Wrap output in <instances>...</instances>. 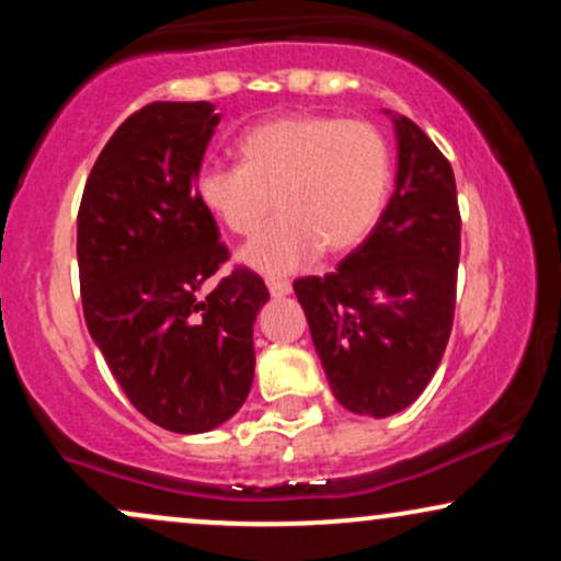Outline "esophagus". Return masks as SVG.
<instances>
[{"label": "esophagus", "mask_w": 561, "mask_h": 561, "mask_svg": "<svg viewBox=\"0 0 561 561\" xmlns=\"http://www.w3.org/2000/svg\"><path fill=\"white\" fill-rule=\"evenodd\" d=\"M266 285L272 298H285V295H289V282L285 279H266Z\"/></svg>", "instance_id": "esophagus-1"}]
</instances>
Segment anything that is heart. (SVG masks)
Instances as JSON below:
<instances>
[{
  "label": "heart",
  "instance_id": "b5f03b06",
  "mask_svg": "<svg viewBox=\"0 0 561 561\" xmlns=\"http://www.w3.org/2000/svg\"><path fill=\"white\" fill-rule=\"evenodd\" d=\"M242 165L208 163L195 176L205 216L237 237H253L274 208L279 221L240 253L266 276L293 274L366 240L392 184L390 141L366 121L282 115L240 139Z\"/></svg>",
  "mask_w": 561,
  "mask_h": 561
}]
</instances>
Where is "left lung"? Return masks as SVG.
Returning <instances> with one entry per match:
<instances>
[{"label": "left lung", "mask_w": 561, "mask_h": 561, "mask_svg": "<svg viewBox=\"0 0 561 561\" xmlns=\"http://www.w3.org/2000/svg\"><path fill=\"white\" fill-rule=\"evenodd\" d=\"M385 113L398 141L388 208L332 274L293 285L332 396L375 420L414 403L440 364L461 242L450 163L414 121Z\"/></svg>", "instance_id": "1"}]
</instances>
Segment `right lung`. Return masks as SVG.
I'll return each mask as SVG.
<instances>
[{
    "mask_svg": "<svg viewBox=\"0 0 561 561\" xmlns=\"http://www.w3.org/2000/svg\"><path fill=\"white\" fill-rule=\"evenodd\" d=\"M221 115L210 102H152L115 128L79 208L83 319L139 414L197 435L240 411L253 385V324L268 289L234 268L195 199Z\"/></svg>",
    "mask_w": 561,
    "mask_h": 561,
    "instance_id": "right-lung-1",
    "label": "right lung"
}]
</instances>
